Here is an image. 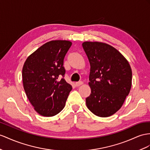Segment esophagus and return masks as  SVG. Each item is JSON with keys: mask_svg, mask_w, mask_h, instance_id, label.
<instances>
[{"mask_svg": "<svg viewBox=\"0 0 150 150\" xmlns=\"http://www.w3.org/2000/svg\"><path fill=\"white\" fill-rule=\"evenodd\" d=\"M82 84H83V82H82V81H79V82H76V83H75V86H76V87H79V86H80L82 85Z\"/></svg>", "mask_w": 150, "mask_h": 150, "instance_id": "esophagus-1", "label": "esophagus"}]
</instances>
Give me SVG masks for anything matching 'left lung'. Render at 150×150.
Wrapping results in <instances>:
<instances>
[{"label": "left lung", "instance_id": "obj_1", "mask_svg": "<svg viewBox=\"0 0 150 150\" xmlns=\"http://www.w3.org/2000/svg\"><path fill=\"white\" fill-rule=\"evenodd\" d=\"M82 47L91 65V93L86 105L96 116L110 117L121 108L129 94L131 68L124 56L108 44L85 42Z\"/></svg>", "mask_w": 150, "mask_h": 150}]
</instances>
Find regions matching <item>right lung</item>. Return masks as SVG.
<instances>
[{"instance_id": "1", "label": "right lung", "mask_w": 150, "mask_h": 150, "mask_svg": "<svg viewBox=\"0 0 150 150\" xmlns=\"http://www.w3.org/2000/svg\"><path fill=\"white\" fill-rule=\"evenodd\" d=\"M72 43L52 40L30 55L22 70L23 87L34 109L44 117L59 113L65 106L70 84L64 79V56Z\"/></svg>"}]
</instances>
